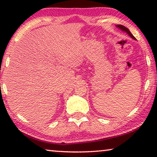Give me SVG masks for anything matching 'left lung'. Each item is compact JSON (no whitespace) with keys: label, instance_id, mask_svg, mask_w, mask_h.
<instances>
[{"label":"left lung","instance_id":"left-lung-1","mask_svg":"<svg viewBox=\"0 0 157 157\" xmlns=\"http://www.w3.org/2000/svg\"><path fill=\"white\" fill-rule=\"evenodd\" d=\"M117 28H119V29H121L122 31H124V32H126V33H127L128 35L131 38H132L133 39L136 40V38H135L134 36L132 35V33H131V32L129 31V30H128V29H127V28H126L125 26H124V25H117Z\"/></svg>","mask_w":157,"mask_h":157}]
</instances>
